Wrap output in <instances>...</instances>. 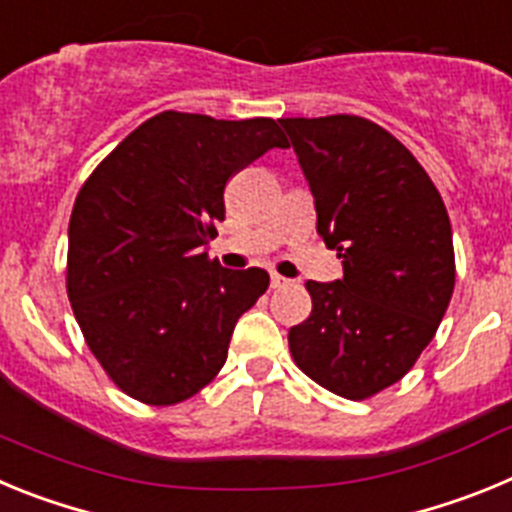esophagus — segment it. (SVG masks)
<instances>
[{"label":"esophagus","instance_id":"esophagus-1","mask_svg":"<svg viewBox=\"0 0 512 512\" xmlns=\"http://www.w3.org/2000/svg\"><path fill=\"white\" fill-rule=\"evenodd\" d=\"M284 284H287V279L279 277V274H271V287L277 289V287H284Z\"/></svg>","mask_w":512,"mask_h":512}]
</instances>
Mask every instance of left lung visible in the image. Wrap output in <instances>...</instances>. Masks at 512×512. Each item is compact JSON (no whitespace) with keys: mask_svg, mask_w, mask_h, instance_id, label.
Returning a JSON list of instances; mask_svg holds the SVG:
<instances>
[{"mask_svg":"<svg viewBox=\"0 0 512 512\" xmlns=\"http://www.w3.org/2000/svg\"><path fill=\"white\" fill-rule=\"evenodd\" d=\"M343 279L307 282L312 312L289 328L292 359L346 400L400 382L454 292L449 212L431 176L377 122L356 115L284 117Z\"/></svg>","mask_w":512,"mask_h":512,"instance_id":"left-lung-1","label":"left lung"}]
</instances>
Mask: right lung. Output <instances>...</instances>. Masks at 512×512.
I'll return each instance as SVG.
<instances>
[{
    "label": "right lung",
    "instance_id": "right-lung-1",
    "mask_svg": "<svg viewBox=\"0 0 512 512\" xmlns=\"http://www.w3.org/2000/svg\"><path fill=\"white\" fill-rule=\"evenodd\" d=\"M287 148L271 117L215 120L166 110L94 169L69 223L66 289L87 346L125 395L176 405L215 379L264 269L207 256L230 176Z\"/></svg>",
    "mask_w": 512,
    "mask_h": 512
}]
</instances>
